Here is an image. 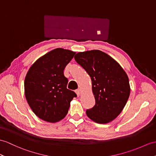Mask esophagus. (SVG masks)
<instances>
[{"instance_id": "1", "label": "esophagus", "mask_w": 156, "mask_h": 156, "mask_svg": "<svg viewBox=\"0 0 156 156\" xmlns=\"http://www.w3.org/2000/svg\"><path fill=\"white\" fill-rule=\"evenodd\" d=\"M75 93L76 94H77V97H79L81 95V89H78L75 90Z\"/></svg>"}]
</instances>
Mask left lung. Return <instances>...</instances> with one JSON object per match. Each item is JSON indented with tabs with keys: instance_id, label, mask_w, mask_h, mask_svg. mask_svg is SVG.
Returning a JSON list of instances; mask_svg holds the SVG:
<instances>
[{
	"instance_id": "8db88e82",
	"label": "left lung",
	"mask_w": 156,
	"mask_h": 156,
	"mask_svg": "<svg viewBox=\"0 0 156 156\" xmlns=\"http://www.w3.org/2000/svg\"><path fill=\"white\" fill-rule=\"evenodd\" d=\"M74 58L92 82L95 105L87 110V116L98 124L111 122L122 111L130 96L126 73L115 59L97 49L79 52Z\"/></svg>"
}]
</instances>
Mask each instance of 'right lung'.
Returning a JSON list of instances; mask_svg holds the SVG:
<instances>
[{
	"instance_id": "right-lung-1",
	"label": "right lung",
	"mask_w": 156,
	"mask_h": 156,
	"mask_svg": "<svg viewBox=\"0 0 156 156\" xmlns=\"http://www.w3.org/2000/svg\"><path fill=\"white\" fill-rule=\"evenodd\" d=\"M75 52L56 48L40 57L26 73L24 94L34 114L48 122L66 117L71 101L77 94L67 88L68 79L63 70Z\"/></svg>"
}]
</instances>
